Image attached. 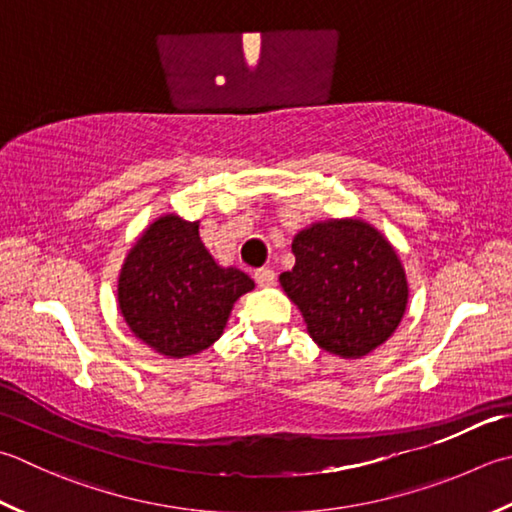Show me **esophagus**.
Here are the masks:
<instances>
[{
    "instance_id": "obj_1",
    "label": "esophagus",
    "mask_w": 512,
    "mask_h": 512,
    "mask_svg": "<svg viewBox=\"0 0 512 512\" xmlns=\"http://www.w3.org/2000/svg\"><path fill=\"white\" fill-rule=\"evenodd\" d=\"M255 282H257V286H262V288L275 286L277 273L273 268H259V270H255Z\"/></svg>"
}]
</instances>
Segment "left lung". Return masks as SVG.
<instances>
[{"label": "left lung", "instance_id": "left-lung-1", "mask_svg": "<svg viewBox=\"0 0 512 512\" xmlns=\"http://www.w3.org/2000/svg\"><path fill=\"white\" fill-rule=\"evenodd\" d=\"M293 270L279 284L302 310L313 342L344 359L382 346L408 304L404 266L388 239L362 219H328L299 230Z\"/></svg>", "mask_w": 512, "mask_h": 512}]
</instances>
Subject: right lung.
Wrapping results in <instances>:
<instances>
[{"label":"right lung","mask_w":512,"mask_h":512,"mask_svg":"<svg viewBox=\"0 0 512 512\" xmlns=\"http://www.w3.org/2000/svg\"><path fill=\"white\" fill-rule=\"evenodd\" d=\"M253 288L242 270L215 262L199 239V222L164 215L126 255L117 302L137 339L179 359L213 346L233 304Z\"/></svg>","instance_id":"right-lung-1"}]
</instances>
